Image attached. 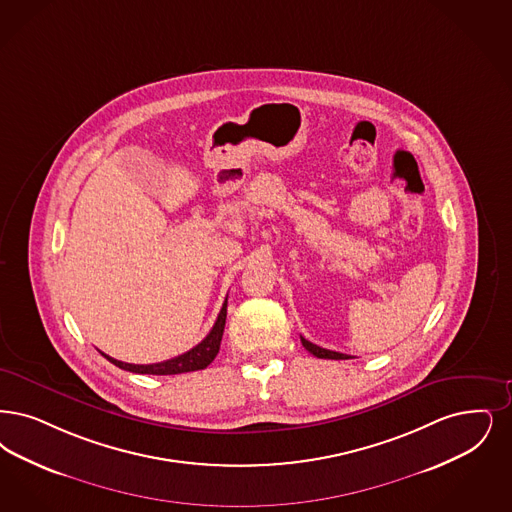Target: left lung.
I'll return each mask as SVG.
<instances>
[{"mask_svg":"<svg viewBox=\"0 0 512 512\" xmlns=\"http://www.w3.org/2000/svg\"><path fill=\"white\" fill-rule=\"evenodd\" d=\"M301 343H303V347L307 348L308 352L314 354L316 358H328V360H348V358H350L348 354H343V352H335V350L318 347V345L307 341L305 337H301Z\"/></svg>","mask_w":512,"mask_h":512,"instance_id":"8db88e82","label":"left lung"}]
</instances>
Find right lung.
<instances>
[{"instance_id":"1","label":"right lung","mask_w":512,"mask_h":512,"mask_svg":"<svg viewBox=\"0 0 512 512\" xmlns=\"http://www.w3.org/2000/svg\"><path fill=\"white\" fill-rule=\"evenodd\" d=\"M226 322V299L223 303V308L217 316L215 326L207 333L202 343H198L196 347L190 348L188 352H184L181 356H175L171 360L165 362H158V364H125L120 362L108 354H103L108 362H112L114 366H118L125 371H133V373H143V375H177V373H186V371H198V369H205L217 356L219 348H221V339H223V331H225Z\"/></svg>"}]
</instances>
